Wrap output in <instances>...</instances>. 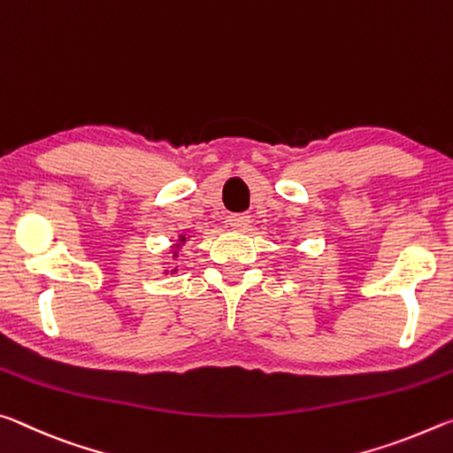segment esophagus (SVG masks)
<instances>
[{
	"mask_svg": "<svg viewBox=\"0 0 453 453\" xmlns=\"http://www.w3.org/2000/svg\"><path fill=\"white\" fill-rule=\"evenodd\" d=\"M249 222H250V217H249V214H244V212L242 214H231V217H228V225L236 228V231H242V228H247Z\"/></svg>",
	"mask_w": 453,
	"mask_h": 453,
	"instance_id": "34e87169",
	"label": "esophagus"
}]
</instances>
